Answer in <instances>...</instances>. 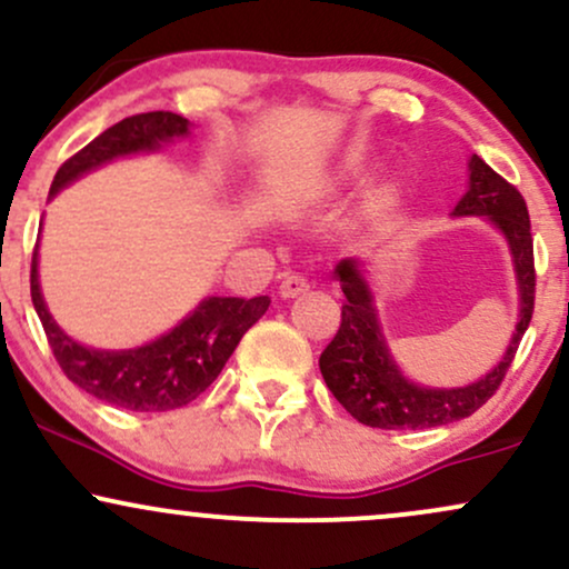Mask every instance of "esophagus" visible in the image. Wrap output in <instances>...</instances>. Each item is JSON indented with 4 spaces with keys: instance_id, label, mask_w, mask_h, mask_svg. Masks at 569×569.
<instances>
[{
    "instance_id": "34e87169",
    "label": "esophagus",
    "mask_w": 569,
    "mask_h": 569,
    "mask_svg": "<svg viewBox=\"0 0 569 569\" xmlns=\"http://www.w3.org/2000/svg\"><path fill=\"white\" fill-rule=\"evenodd\" d=\"M307 289H310V280L299 276V272H286V276L280 278V297L293 299L299 297V293H305Z\"/></svg>"
}]
</instances>
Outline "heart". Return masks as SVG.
<instances>
[{
  "label": "heart",
  "mask_w": 569,
  "mask_h": 569,
  "mask_svg": "<svg viewBox=\"0 0 569 569\" xmlns=\"http://www.w3.org/2000/svg\"><path fill=\"white\" fill-rule=\"evenodd\" d=\"M348 171L350 173L361 171V160H350L348 162ZM396 194H398V187L393 184V181H385V184L371 189L369 198H367V208H369L371 213H380V211H385V208L393 206Z\"/></svg>",
  "instance_id": "obj_1"
}]
</instances>
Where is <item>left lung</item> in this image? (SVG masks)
I'll return each mask as SVG.
<instances>
[{
    "label": "left lung",
    "mask_w": 569,
    "mask_h": 569,
    "mask_svg": "<svg viewBox=\"0 0 569 569\" xmlns=\"http://www.w3.org/2000/svg\"><path fill=\"white\" fill-rule=\"evenodd\" d=\"M452 217H487L506 238L519 286V321L506 356L492 371L466 388H422L398 369L385 342L375 297L356 259H342L335 278L345 293L342 323L321 352V375L335 398L358 422L385 430H420L449 426L485 407L511 367L516 348L532 321L535 259L527 202L479 154L468 162V189Z\"/></svg>",
    "instance_id": "1"
}]
</instances>
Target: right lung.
<instances>
[{
  "label": "right lung",
  "mask_w": 569,
  "mask_h": 569,
  "mask_svg": "<svg viewBox=\"0 0 569 569\" xmlns=\"http://www.w3.org/2000/svg\"><path fill=\"white\" fill-rule=\"evenodd\" d=\"M189 120L173 112H147L120 120L96 136L58 168L50 198L103 162L126 154L154 152L184 139ZM31 302L48 335L58 367L84 393L128 411H168L187 407L224 369L238 342L270 307V297H206L168 335L133 350H96L74 342L50 316L39 289L37 248L31 259Z\"/></svg>",
  "instance_id": "add662e5"
}]
</instances>
